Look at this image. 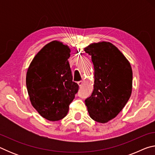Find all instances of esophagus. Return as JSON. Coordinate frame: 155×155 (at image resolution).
<instances>
[{
    "mask_svg": "<svg viewBox=\"0 0 155 155\" xmlns=\"http://www.w3.org/2000/svg\"><path fill=\"white\" fill-rule=\"evenodd\" d=\"M83 84V81H78V85H79V87H81Z\"/></svg>",
    "mask_w": 155,
    "mask_h": 155,
    "instance_id": "1",
    "label": "esophagus"
}]
</instances>
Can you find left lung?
I'll list each match as a JSON object with an SVG mask.
<instances>
[{
  "mask_svg": "<svg viewBox=\"0 0 155 155\" xmlns=\"http://www.w3.org/2000/svg\"><path fill=\"white\" fill-rule=\"evenodd\" d=\"M94 67V87L85 103L91 119L106 123L122 111L132 91L130 63L111 43H94L85 48Z\"/></svg>",
  "mask_w": 155,
  "mask_h": 155,
  "instance_id": "1",
  "label": "left lung"
}]
</instances>
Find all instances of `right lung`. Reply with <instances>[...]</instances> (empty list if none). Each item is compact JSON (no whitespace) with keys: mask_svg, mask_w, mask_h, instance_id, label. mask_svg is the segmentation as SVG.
I'll use <instances>...</instances> for the list:
<instances>
[{"mask_svg":"<svg viewBox=\"0 0 155 155\" xmlns=\"http://www.w3.org/2000/svg\"><path fill=\"white\" fill-rule=\"evenodd\" d=\"M70 57L68 46L52 41L36 54L27 70L26 84L31 104L50 121L66 116L78 91V84L72 81Z\"/></svg>","mask_w":155,"mask_h":155,"instance_id":"right-lung-1","label":"right lung"}]
</instances>
